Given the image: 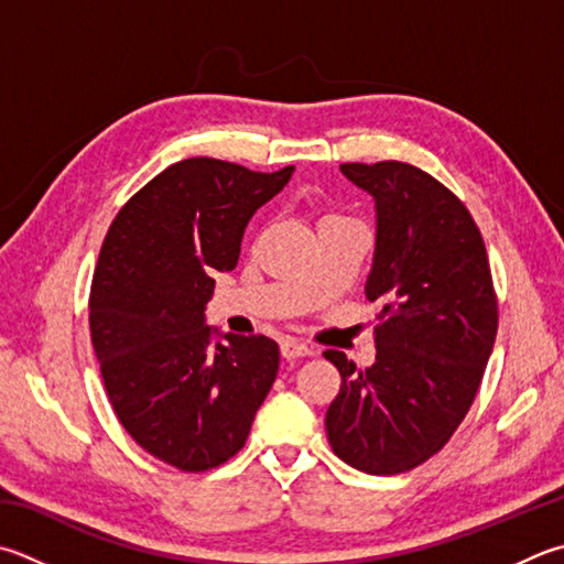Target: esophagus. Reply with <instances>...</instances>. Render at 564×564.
<instances>
[{
  "label": "esophagus",
  "instance_id": "esophagus-1",
  "mask_svg": "<svg viewBox=\"0 0 564 564\" xmlns=\"http://www.w3.org/2000/svg\"><path fill=\"white\" fill-rule=\"evenodd\" d=\"M281 355L285 357V360H295V357L313 355V347L305 345V343H299V340H291V337H285V340L281 343Z\"/></svg>",
  "mask_w": 564,
  "mask_h": 564
}]
</instances>
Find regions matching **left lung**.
Here are the masks:
<instances>
[{
	"instance_id": "left-lung-1",
	"label": "left lung",
	"mask_w": 564,
	"mask_h": 564,
	"mask_svg": "<svg viewBox=\"0 0 564 564\" xmlns=\"http://www.w3.org/2000/svg\"><path fill=\"white\" fill-rule=\"evenodd\" d=\"M372 194L377 241L365 295L380 305L375 365L327 350L340 392L325 432L345 464L372 476L412 470L464 422L498 330L486 243L452 189L406 162H345Z\"/></svg>"
}]
</instances>
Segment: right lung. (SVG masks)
Segmentation results:
<instances>
[{
	"instance_id": "1",
	"label": "right lung",
	"mask_w": 564,
	"mask_h": 564,
	"mask_svg": "<svg viewBox=\"0 0 564 564\" xmlns=\"http://www.w3.org/2000/svg\"><path fill=\"white\" fill-rule=\"evenodd\" d=\"M293 175L189 158L118 212L90 283V340L112 409L135 442L180 470L241 452L279 372L265 335L204 323L214 271L237 269L243 229Z\"/></svg>"
}]
</instances>
